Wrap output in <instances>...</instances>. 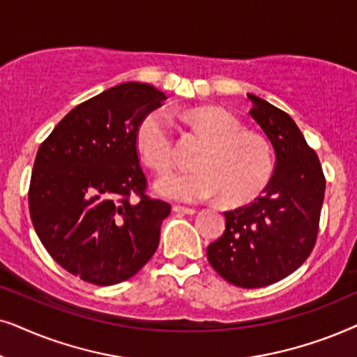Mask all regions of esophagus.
<instances>
[{"label":"esophagus","instance_id":"1","mask_svg":"<svg viewBox=\"0 0 357 357\" xmlns=\"http://www.w3.org/2000/svg\"><path fill=\"white\" fill-rule=\"evenodd\" d=\"M173 211L178 213H186V215H192V213H196V208L184 207V206H173Z\"/></svg>","mask_w":357,"mask_h":357}]
</instances>
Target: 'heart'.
<instances>
[{"instance_id": "heart-1", "label": "heart", "mask_w": 357, "mask_h": 357, "mask_svg": "<svg viewBox=\"0 0 357 357\" xmlns=\"http://www.w3.org/2000/svg\"><path fill=\"white\" fill-rule=\"evenodd\" d=\"M194 129L208 140L199 153L196 171L168 173L156 179L160 196L199 202L222 194V201L238 206L255 199L273 174V155L266 140L243 127L220 107H197L188 114ZM137 150L151 169L165 173L176 163L173 127L165 109L145 114L135 134Z\"/></svg>"}]
</instances>
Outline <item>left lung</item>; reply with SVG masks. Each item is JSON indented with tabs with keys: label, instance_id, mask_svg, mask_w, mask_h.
Masks as SVG:
<instances>
[{
	"label": "left lung",
	"instance_id": "8db88e82",
	"mask_svg": "<svg viewBox=\"0 0 357 357\" xmlns=\"http://www.w3.org/2000/svg\"><path fill=\"white\" fill-rule=\"evenodd\" d=\"M248 99L250 116L274 149L275 169L259 197L223 213L225 231L207 246V259L225 281L256 289L287 278L310 256L326 181L292 117L255 94Z\"/></svg>",
	"mask_w": 357,
	"mask_h": 357
}]
</instances>
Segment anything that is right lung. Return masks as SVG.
Listing matches in <instances>:
<instances>
[{"mask_svg": "<svg viewBox=\"0 0 357 357\" xmlns=\"http://www.w3.org/2000/svg\"><path fill=\"white\" fill-rule=\"evenodd\" d=\"M165 99L151 84H117L71 109L39 146L32 223L52 258L83 281H127L158 248L171 207L145 194L135 134Z\"/></svg>", "mask_w": 357, "mask_h": 357, "instance_id": "1", "label": "right lung"}]
</instances>
